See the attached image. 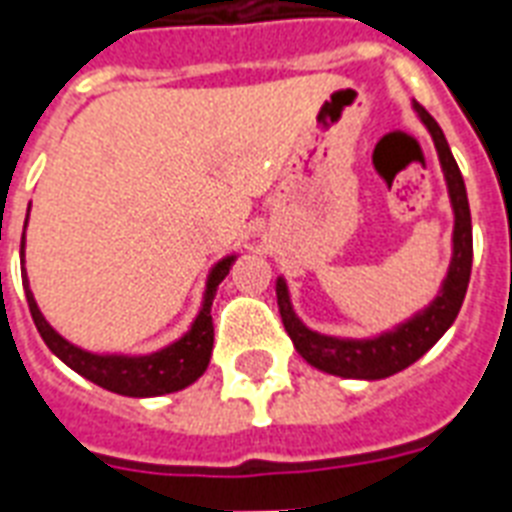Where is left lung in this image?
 <instances>
[{
  "instance_id": "left-lung-1",
  "label": "left lung",
  "mask_w": 512,
  "mask_h": 512,
  "mask_svg": "<svg viewBox=\"0 0 512 512\" xmlns=\"http://www.w3.org/2000/svg\"><path fill=\"white\" fill-rule=\"evenodd\" d=\"M416 115L424 123V128L435 142L438 150L440 169L448 187V201L454 212V233H451V263H448L446 279L440 284L435 298L427 306L419 308L413 317L395 325L384 333L368 335V338H343V335H325L311 330L303 319L295 314L290 298L287 279H276V303L282 314L284 330L292 338V346L311 365V368L330 373L341 378H365V381H378V378L395 376L400 370L424 357L435 343L446 335V330L454 325L456 314L462 308L464 292L470 284V271H473V220H470V204H467V190H464L462 171L456 166L451 147L446 136L435 123V117L427 109L413 104Z\"/></svg>"
}]
</instances>
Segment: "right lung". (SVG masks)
I'll use <instances>...</instances> for the list:
<instances>
[{
	"label": "right lung",
	"instance_id": "right-lung-1",
	"mask_svg": "<svg viewBox=\"0 0 512 512\" xmlns=\"http://www.w3.org/2000/svg\"><path fill=\"white\" fill-rule=\"evenodd\" d=\"M31 209V206H29ZM26 225H29V212H26ZM26 225H23L21 239V276H23V292L29 300V311L34 325H37L42 341L48 343V349L56 354L58 360L69 365L74 373L93 381L107 392L123 397H161L179 392L185 386L195 384L204 376L212 360L214 346V325H212V300L217 295V287L228 276L230 265L236 260L233 255H225L222 260L209 268L206 273L204 298L201 308L190 322L185 333L179 335L177 341H171L163 349L147 351V354H123V351H91L77 346V343L66 341L64 335L58 333L56 327L50 325L45 314L39 311L34 292L29 287V276H26Z\"/></svg>",
	"mask_w": 512,
	"mask_h": 512
}]
</instances>
